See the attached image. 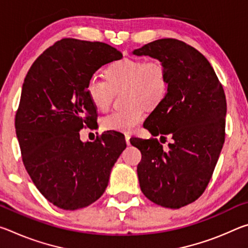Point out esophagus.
I'll return each instance as SVG.
<instances>
[{"instance_id": "obj_1", "label": "esophagus", "mask_w": 248, "mask_h": 248, "mask_svg": "<svg viewBox=\"0 0 248 248\" xmlns=\"http://www.w3.org/2000/svg\"><path fill=\"white\" fill-rule=\"evenodd\" d=\"M124 138H125V143L129 145L130 144V134H125Z\"/></svg>"}]
</instances>
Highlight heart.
Returning a JSON list of instances; mask_svg holds the SVG:
<instances>
[{"instance_id": "heart-1", "label": "heart", "mask_w": 248, "mask_h": 248, "mask_svg": "<svg viewBox=\"0 0 248 248\" xmlns=\"http://www.w3.org/2000/svg\"><path fill=\"white\" fill-rule=\"evenodd\" d=\"M106 81L92 77L86 83V95L99 111L111 105L114 92L124 90L127 108L115 110L102 119L107 131L131 132L145 117V106L153 108L162 102L169 90V72L159 60L124 58L105 70Z\"/></svg>"}]
</instances>
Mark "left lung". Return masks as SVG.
<instances>
[{"instance_id":"8db88e82","label":"left lung","mask_w":248,"mask_h":248,"mask_svg":"<svg viewBox=\"0 0 248 248\" xmlns=\"http://www.w3.org/2000/svg\"><path fill=\"white\" fill-rule=\"evenodd\" d=\"M133 54L155 58L166 66L169 90L143 125L161 136L163 143L167 136L173 140L167 149L157 138L130 140L142 154L137 167L141 190L158 205L182 208L203 194L223 146V86L203 54L182 40H155Z\"/></svg>"}]
</instances>
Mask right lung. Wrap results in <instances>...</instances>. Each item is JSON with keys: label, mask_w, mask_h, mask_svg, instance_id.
Segmentation results:
<instances>
[{"label": "right lung", "mask_w": 248, "mask_h": 248, "mask_svg": "<svg viewBox=\"0 0 248 248\" xmlns=\"http://www.w3.org/2000/svg\"><path fill=\"white\" fill-rule=\"evenodd\" d=\"M121 58L105 43L63 38L36 59L24 79L15 116L22 159L37 189L58 208L77 210L97 200L125 149L116 133L79 140V130L95 128L97 119L87 81Z\"/></svg>", "instance_id": "obj_1"}]
</instances>
